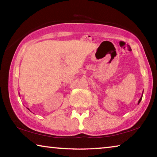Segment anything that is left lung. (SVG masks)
<instances>
[{
  "mask_svg": "<svg viewBox=\"0 0 157 157\" xmlns=\"http://www.w3.org/2000/svg\"><path fill=\"white\" fill-rule=\"evenodd\" d=\"M143 94H142V96H141V97H140V99H139V102H138V104H139V103L140 102V101H141V100H142V97H143Z\"/></svg>",
  "mask_w": 157,
  "mask_h": 157,
  "instance_id": "1",
  "label": "left lung"
}]
</instances>
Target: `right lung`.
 Here are the masks:
<instances>
[{
  "instance_id": "obj_1",
  "label": "right lung",
  "mask_w": 157,
  "mask_h": 157,
  "mask_svg": "<svg viewBox=\"0 0 157 157\" xmlns=\"http://www.w3.org/2000/svg\"><path fill=\"white\" fill-rule=\"evenodd\" d=\"M29 110H30V109H29Z\"/></svg>"
}]
</instances>
